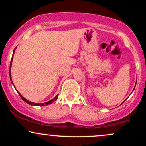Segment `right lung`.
I'll list each match as a JSON object with an SVG mask.
<instances>
[{
  "instance_id": "obj_1",
  "label": "right lung",
  "mask_w": 146,
  "mask_h": 146,
  "mask_svg": "<svg viewBox=\"0 0 146 146\" xmlns=\"http://www.w3.org/2000/svg\"><path fill=\"white\" fill-rule=\"evenodd\" d=\"M14 51H15V49L14 50ZM14 53H13L12 58H11V64H10V68H11V63H12V60H13V56H14ZM9 76H10V80H11V83L13 84L12 81H11V73H10V71H9ZM18 93H19L20 96H21V98L22 99H23V100H24V101H25V102H27V104H29L31 105V106H43L48 105V104H52V103H53V102H54L55 100H56L57 99H58V95H56V97H55V98H54V99H53V100H50V101H48V102H45V103H44V104H38V103H33V102H29V101H28L27 100H26V99H25V98H23V97L22 96V95L20 94V93H19V92H18Z\"/></svg>"
}]
</instances>
